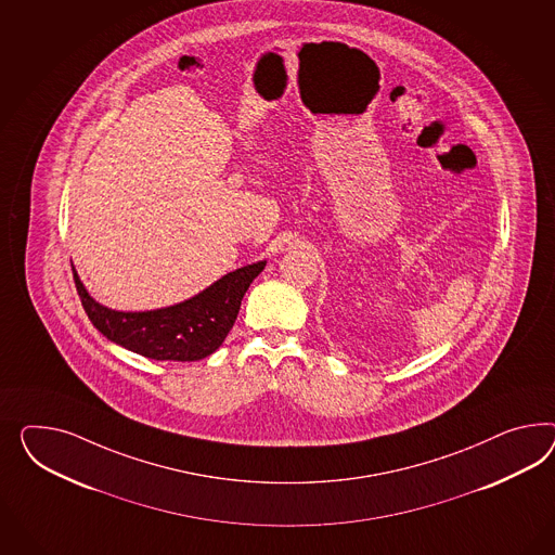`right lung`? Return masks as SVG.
Returning a JSON list of instances; mask_svg holds the SVG:
<instances>
[{
	"instance_id": "1",
	"label": "right lung",
	"mask_w": 555,
	"mask_h": 555,
	"mask_svg": "<svg viewBox=\"0 0 555 555\" xmlns=\"http://www.w3.org/2000/svg\"><path fill=\"white\" fill-rule=\"evenodd\" d=\"M264 264L262 260L228 272L192 299L145 313L106 309L90 297L75 269L73 274L85 313L106 339L150 360L197 361L222 345L238 317L244 293Z\"/></svg>"
}]
</instances>
